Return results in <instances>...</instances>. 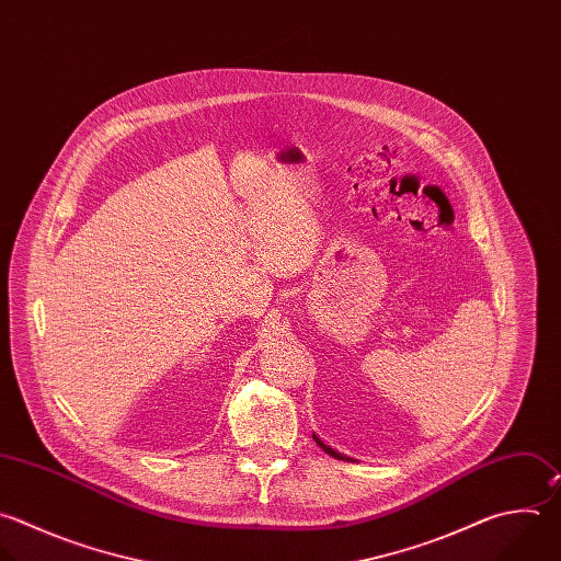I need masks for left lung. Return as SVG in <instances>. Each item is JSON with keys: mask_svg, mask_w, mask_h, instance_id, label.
Listing matches in <instances>:
<instances>
[{"mask_svg": "<svg viewBox=\"0 0 561 561\" xmlns=\"http://www.w3.org/2000/svg\"><path fill=\"white\" fill-rule=\"evenodd\" d=\"M312 438H314V443H317L325 454H330L332 458H336V460H347V462H352V460H354V458H350V456H345V454H339V451H336V449H332L330 445H325L317 434H312Z\"/></svg>", "mask_w": 561, "mask_h": 561, "instance_id": "8db88e82", "label": "left lung"}]
</instances>
